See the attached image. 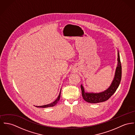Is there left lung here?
<instances>
[{
	"label": "left lung",
	"instance_id": "8db88e82",
	"mask_svg": "<svg viewBox=\"0 0 135 135\" xmlns=\"http://www.w3.org/2000/svg\"><path fill=\"white\" fill-rule=\"evenodd\" d=\"M122 67L120 59L119 53H118V65L115 70L114 79L110 87L105 91L100 93H86L83 86L81 85L82 97L84 100L90 103H97L102 102L108 100L115 92L121 80Z\"/></svg>",
	"mask_w": 135,
	"mask_h": 135
}]
</instances>
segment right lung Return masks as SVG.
Instances as JSON below:
<instances>
[{
	"mask_svg": "<svg viewBox=\"0 0 135 135\" xmlns=\"http://www.w3.org/2000/svg\"><path fill=\"white\" fill-rule=\"evenodd\" d=\"M61 91L60 93V94L57 97V98L53 102L50 104H47V105H42V106H36V107H42V108H46V107H52L54 106V105H55L56 104H57L59 102V101L60 100V97H61Z\"/></svg>",
	"mask_w": 135,
	"mask_h": 135,
	"instance_id": "right-lung-1",
	"label": "right lung"
}]
</instances>
